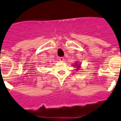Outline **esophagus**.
Returning <instances> with one entry per match:
<instances>
[{"mask_svg":"<svg viewBox=\"0 0 121 121\" xmlns=\"http://www.w3.org/2000/svg\"><path fill=\"white\" fill-rule=\"evenodd\" d=\"M59 60L60 62H64V57H59Z\"/></svg>","mask_w":121,"mask_h":121,"instance_id":"34e87169","label":"esophagus"}]
</instances>
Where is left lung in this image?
I'll use <instances>...</instances> for the list:
<instances>
[{"label": "left lung", "mask_w": 121, "mask_h": 121, "mask_svg": "<svg viewBox=\"0 0 121 121\" xmlns=\"http://www.w3.org/2000/svg\"><path fill=\"white\" fill-rule=\"evenodd\" d=\"M72 65H73L74 67H76V70H81V64H79L78 62H76L75 63H73V64H72Z\"/></svg>", "instance_id": "obj_1"}]
</instances>
